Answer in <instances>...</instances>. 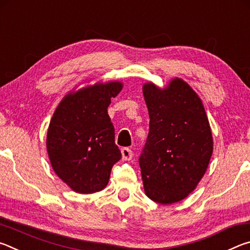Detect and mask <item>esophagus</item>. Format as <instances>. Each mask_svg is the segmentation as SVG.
Wrapping results in <instances>:
<instances>
[{"label":"esophagus","mask_w":250,"mask_h":250,"mask_svg":"<svg viewBox=\"0 0 250 250\" xmlns=\"http://www.w3.org/2000/svg\"><path fill=\"white\" fill-rule=\"evenodd\" d=\"M121 154H122V160L129 161L132 159L133 152L131 151V149H129V147H124V149H121Z\"/></svg>","instance_id":"1"}]
</instances>
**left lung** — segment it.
<instances>
[{
	"label": "left lung",
	"mask_w": 250,
	"mask_h": 250,
	"mask_svg": "<svg viewBox=\"0 0 250 250\" xmlns=\"http://www.w3.org/2000/svg\"><path fill=\"white\" fill-rule=\"evenodd\" d=\"M150 130L139 163L146 196L173 204L188 196L204 176L213 153V135L204 105L181 78L167 87L143 84Z\"/></svg>",
	"instance_id": "8db88e82"
}]
</instances>
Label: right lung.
<instances>
[{"instance_id": "1", "label": "right lung", "mask_w": 250, "mask_h": 250, "mask_svg": "<svg viewBox=\"0 0 250 250\" xmlns=\"http://www.w3.org/2000/svg\"><path fill=\"white\" fill-rule=\"evenodd\" d=\"M122 87L120 82L96 83L71 91L49 122L46 147L50 164L76 193L104 189L113 164L121 159L108 107Z\"/></svg>"}]
</instances>
